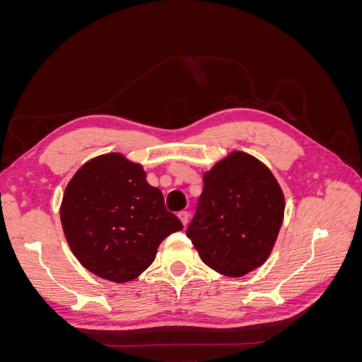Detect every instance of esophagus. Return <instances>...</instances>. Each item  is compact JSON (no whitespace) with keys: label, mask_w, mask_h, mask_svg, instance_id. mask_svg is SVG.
<instances>
[{"label":"esophagus","mask_w":362,"mask_h":362,"mask_svg":"<svg viewBox=\"0 0 362 362\" xmlns=\"http://www.w3.org/2000/svg\"><path fill=\"white\" fill-rule=\"evenodd\" d=\"M178 217H180V221H181V223L185 226L189 223V213L187 211H180L178 213Z\"/></svg>","instance_id":"obj_1"}]
</instances>
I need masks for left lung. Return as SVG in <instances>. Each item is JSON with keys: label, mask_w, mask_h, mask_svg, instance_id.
Segmentation results:
<instances>
[{"label": "left lung", "mask_w": 362, "mask_h": 362, "mask_svg": "<svg viewBox=\"0 0 362 362\" xmlns=\"http://www.w3.org/2000/svg\"><path fill=\"white\" fill-rule=\"evenodd\" d=\"M204 190L187 237L208 267L242 278L269 259L286 211L275 175L257 157L233 151L202 175Z\"/></svg>", "instance_id": "8db88e82"}]
</instances>
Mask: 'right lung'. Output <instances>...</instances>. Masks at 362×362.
Instances as JSON below:
<instances>
[{
  "label": "right lung",
  "instance_id": "right-lung-1",
  "mask_svg": "<svg viewBox=\"0 0 362 362\" xmlns=\"http://www.w3.org/2000/svg\"><path fill=\"white\" fill-rule=\"evenodd\" d=\"M60 222L80 264L103 279L124 284L141 275L180 218L139 163L120 152L98 156L75 172L63 193Z\"/></svg>",
  "mask_w": 362,
  "mask_h": 362
}]
</instances>
